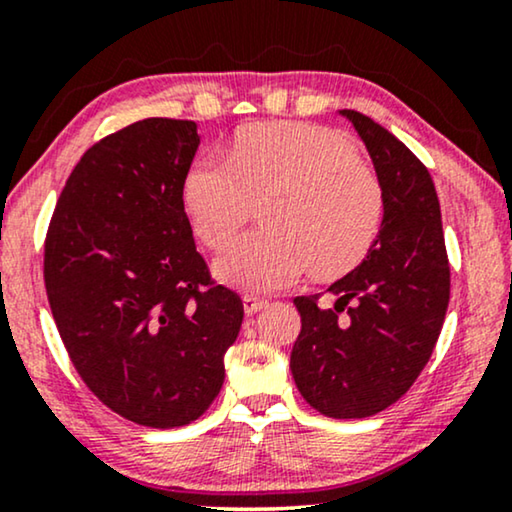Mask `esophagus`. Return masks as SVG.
Wrapping results in <instances>:
<instances>
[{
    "label": "esophagus",
    "mask_w": 512,
    "mask_h": 512,
    "mask_svg": "<svg viewBox=\"0 0 512 512\" xmlns=\"http://www.w3.org/2000/svg\"><path fill=\"white\" fill-rule=\"evenodd\" d=\"M242 305H244V314H249V317H251V314L261 312L268 303H265V300H261V298H256V296H244Z\"/></svg>",
    "instance_id": "obj_1"
}]
</instances>
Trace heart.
I'll use <instances>...</instances> for the list:
<instances>
[{
  "label": "heart",
  "instance_id": "1",
  "mask_svg": "<svg viewBox=\"0 0 512 512\" xmlns=\"http://www.w3.org/2000/svg\"><path fill=\"white\" fill-rule=\"evenodd\" d=\"M263 202L265 228L235 237L216 256L221 282L256 293L300 277L338 279L375 247L384 188L352 139L312 123H261L237 132L230 158L200 156L184 179L195 235L221 247Z\"/></svg>",
  "mask_w": 512,
  "mask_h": 512
}]
</instances>
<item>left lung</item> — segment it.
Instances as JSON below:
<instances>
[{
	"label": "left lung",
	"mask_w": 512,
	"mask_h": 512,
	"mask_svg": "<svg viewBox=\"0 0 512 512\" xmlns=\"http://www.w3.org/2000/svg\"><path fill=\"white\" fill-rule=\"evenodd\" d=\"M384 188V223L370 254L317 296L293 298L303 328L291 373L307 403L333 419H363L396 403L431 359L447 303L443 221L436 186L408 146L373 118L342 109Z\"/></svg>",
	"instance_id": "8db88e82"
}]
</instances>
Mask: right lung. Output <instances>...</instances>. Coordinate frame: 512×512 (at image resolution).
I'll return each instance as SVG.
<instances>
[{
	"mask_svg": "<svg viewBox=\"0 0 512 512\" xmlns=\"http://www.w3.org/2000/svg\"><path fill=\"white\" fill-rule=\"evenodd\" d=\"M198 146V125L174 118L104 137L69 174L46 235V293L69 359L107 408L151 429L212 405L244 317L195 251L184 179Z\"/></svg>",
	"mask_w": 512,
	"mask_h": 512,
	"instance_id": "right-lung-1",
	"label": "right lung"
}]
</instances>
